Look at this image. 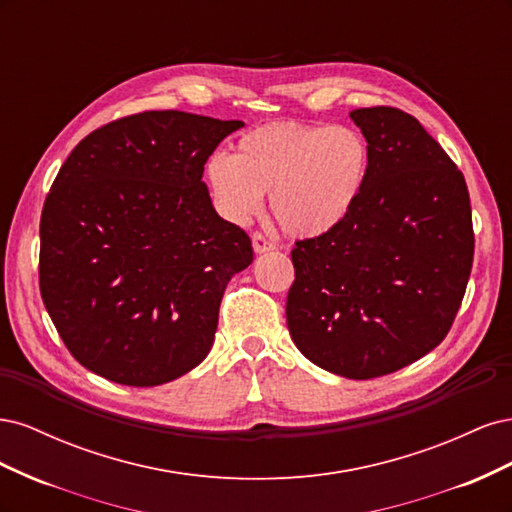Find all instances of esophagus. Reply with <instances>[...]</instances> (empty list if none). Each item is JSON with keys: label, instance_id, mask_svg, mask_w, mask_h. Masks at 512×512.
I'll return each mask as SVG.
<instances>
[{"label": "esophagus", "instance_id": "esophagus-1", "mask_svg": "<svg viewBox=\"0 0 512 512\" xmlns=\"http://www.w3.org/2000/svg\"><path fill=\"white\" fill-rule=\"evenodd\" d=\"M252 243H254V252H256V254L275 250V243H273L271 239H267V237L262 235V232H258V230L252 235Z\"/></svg>", "mask_w": 512, "mask_h": 512}]
</instances>
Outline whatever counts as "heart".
<instances>
[{
    "label": "heart",
    "mask_w": 512,
    "mask_h": 512,
    "mask_svg": "<svg viewBox=\"0 0 512 512\" xmlns=\"http://www.w3.org/2000/svg\"><path fill=\"white\" fill-rule=\"evenodd\" d=\"M371 151L348 126L277 121L245 132L235 156L215 153L207 183L226 220L243 224L271 192V211L288 235L320 237L342 224L367 185Z\"/></svg>",
    "instance_id": "b5f03b06"
}]
</instances>
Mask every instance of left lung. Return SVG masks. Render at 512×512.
Listing matches in <instances>:
<instances>
[{
  "label": "left lung",
  "instance_id": "8db88e82",
  "mask_svg": "<svg viewBox=\"0 0 512 512\" xmlns=\"http://www.w3.org/2000/svg\"><path fill=\"white\" fill-rule=\"evenodd\" d=\"M371 151L348 218L294 243L286 322L331 374L369 380L421 359L451 331L474 260L463 173L416 117L393 106L350 113Z\"/></svg>",
  "mask_w": 512,
  "mask_h": 512
}]
</instances>
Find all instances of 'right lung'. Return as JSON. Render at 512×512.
I'll use <instances>...</instances> for the list:
<instances>
[{
	"label": "right lung",
	"mask_w": 512,
	"mask_h": 512,
	"mask_svg": "<svg viewBox=\"0 0 512 512\" xmlns=\"http://www.w3.org/2000/svg\"><path fill=\"white\" fill-rule=\"evenodd\" d=\"M241 126L145 111L87 134L59 168L40 218V294L89 371L158 386L211 350L226 284L254 250L213 209L203 173Z\"/></svg>",
	"instance_id": "right-lung-1"
}]
</instances>
